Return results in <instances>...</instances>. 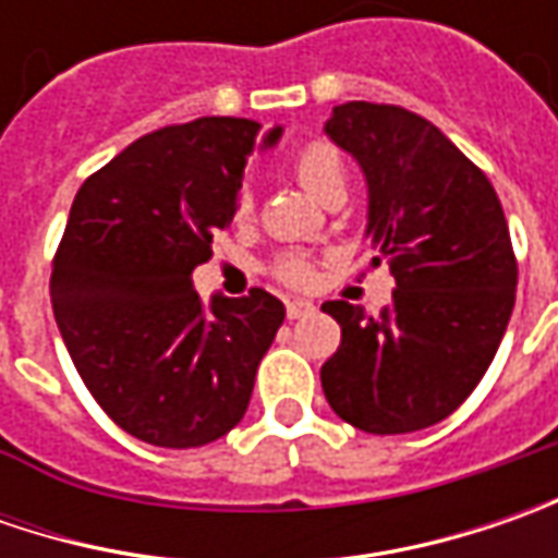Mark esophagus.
<instances>
[{"label":"esophagus","instance_id":"1","mask_svg":"<svg viewBox=\"0 0 558 558\" xmlns=\"http://www.w3.org/2000/svg\"><path fill=\"white\" fill-rule=\"evenodd\" d=\"M316 311L311 301H289L286 304V313H289V319H304V316H311Z\"/></svg>","mask_w":558,"mask_h":558}]
</instances>
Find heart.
<instances>
[{
    "instance_id": "obj_1",
    "label": "heart",
    "mask_w": 558,
    "mask_h": 558,
    "mask_svg": "<svg viewBox=\"0 0 558 558\" xmlns=\"http://www.w3.org/2000/svg\"><path fill=\"white\" fill-rule=\"evenodd\" d=\"M291 170H294L298 183L319 202L335 195V192H344V185H348L344 158L332 142L326 140H313L301 145L291 158ZM247 214H251V195H242L235 204V217L242 220ZM272 272H276V279H282L286 286H294V289H304L313 282V267L304 254H279L272 260Z\"/></svg>"
}]
</instances>
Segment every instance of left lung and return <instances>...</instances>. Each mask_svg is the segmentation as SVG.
I'll return each mask as SVG.
<instances>
[{"mask_svg":"<svg viewBox=\"0 0 558 558\" xmlns=\"http://www.w3.org/2000/svg\"><path fill=\"white\" fill-rule=\"evenodd\" d=\"M326 133L363 167L373 264L388 260L397 289L378 316L323 304L341 326L323 391L360 432H418L475 391L504 341L519 282L504 207L482 170L407 108L348 101Z\"/></svg>","mask_w":558,"mask_h":558,"instance_id":"1","label":"left lung"}]
</instances>
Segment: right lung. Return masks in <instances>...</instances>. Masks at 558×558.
<instances>
[{
  "instance_id": "1",
  "label": "right lung",
  "mask_w": 558,
  "mask_h": 558,
  "mask_svg": "<svg viewBox=\"0 0 558 558\" xmlns=\"http://www.w3.org/2000/svg\"><path fill=\"white\" fill-rule=\"evenodd\" d=\"M260 123L155 130L80 185L52 264V311L76 373L133 438L185 450L232 432L286 307L264 289L204 307L192 269L232 223Z\"/></svg>"
}]
</instances>
